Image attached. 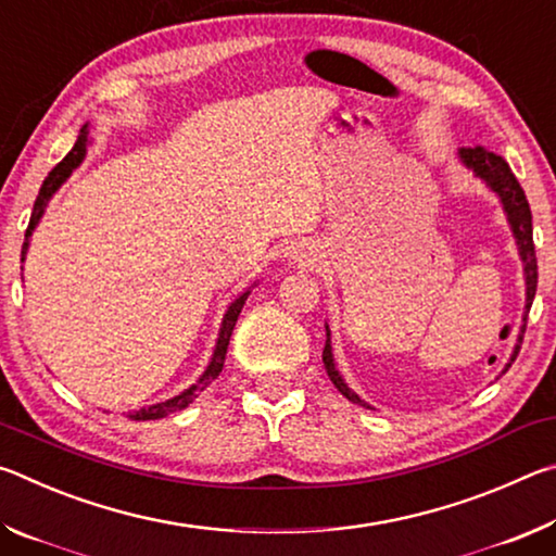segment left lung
I'll use <instances>...</instances> for the list:
<instances>
[{
	"label": "left lung",
	"instance_id": "left-lung-1",
	"mask_svg": "<svg viewBox=\"0 0 556 556\" xmlns=\"http://www.w3.org/2000/svg\"><path fill=\"white\" fill-rule=\"evenodd\" d=\"M460 162H464L470 172H473L478 178H483V181L491 186V191L497 193V199L503 203V211L507 213V223H510V230L515 235V242H517V250H520V260H522V267H525V287H527V299H525V316H522V326H520V333H517V343H515V351L510 355V363L505 365V370L510 368L515 363L517 353H520V345H522V336H525V326H527V314H530V306H532V299H534V291H538V257H534V242H532V213H530V203L525 199V191L520 181H517L515 174L510 172V166L503 156H497L493 152H488L485 147H464L458 152ZM324 365H326V372L331 382L338 388V392L343 394L355 404H361V407H368L370 404H365L357 394L348 388L345 380L338 375L336 370V363H333V351H331V333H328V326H326V345H324Z\"/></svg>",
	"mask_w": 556,
	"mask_h": 556
}]
</instances>
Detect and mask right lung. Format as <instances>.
Returning a JSON list of instances; mask_svg holds the SVG:
<instances>
[{"label":"right lung","mask_w":556,"mask_h":556,"mask_svg":"<svg viewBox=\"0 0 556 556\" xmlns=\"http://www.w3.org/2000/svg\"><path fill=\"white\" fill-rule=\"evenodd\" d=\"M88 125H83L80 135H78V142L73 144V149L68 154L63 156V162L55 164L51 168V174L46 176V181L41 184V191L39 195H36V203H34V211H31V220H29V228H26V235H24V248H22V262L26 257V250H29V240H31V232L36 225H39L41 215L46 211V203L51 201V195L59 191L61 184L65 181L73 174V168H78L83 159H86V152H88ZM250 296V289L244 291V294H240L238 299L232 301V304L228 306V312H225L223 316V326H220V333H218V343H215V351H213V357L208 363V368L203 370V375L199 380H195L191 388L184 390L181 394H176V397L166 400V402H159V404H152V407H142L137 412L129 414V419H137V421H147V419H162L166 417V414L172 412H178V409H186L188 404H191L195 397H199V392H203L205 388H208L211 380H215L223 370V363H225V353H228V343H230V336H232V328H235V321H238V316L242 312L244 306V299Z\"/></svg>","instance_id":"1"}]
</instances>
